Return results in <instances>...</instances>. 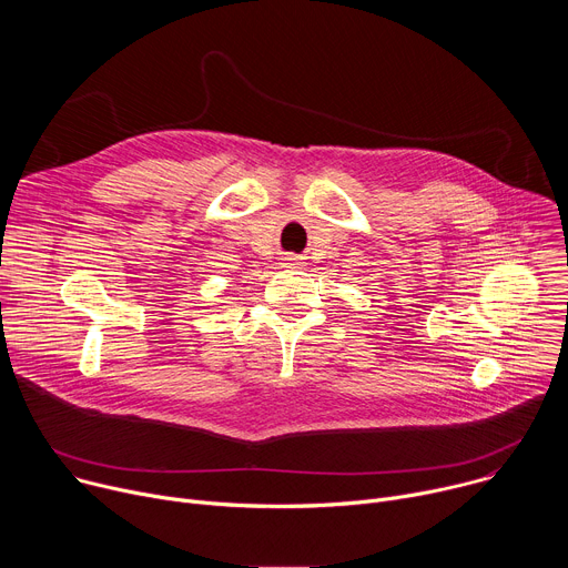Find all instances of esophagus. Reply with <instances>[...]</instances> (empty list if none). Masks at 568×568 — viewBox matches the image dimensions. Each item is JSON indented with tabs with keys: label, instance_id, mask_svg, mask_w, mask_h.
Returning <instances> with one entry per match:
<instances>
[{
	"label": "esophagus",
	"instance_id": "1",
	"mask_svg": "<svg viewBox=\"0 0 568 568\" xmlns=\"http://www.w3.org/2000/svg\"><path fill=\"white\" fill-rule=\"evenodd\" d=\"M285 261H287V263H290V265H294V263H296V261H298V258H296V256H287V258H285Z\"/></svg>",
	"mask_w": 568,
	"mask_h": 568
}]
</instances>
